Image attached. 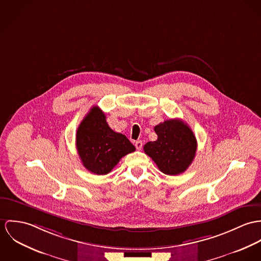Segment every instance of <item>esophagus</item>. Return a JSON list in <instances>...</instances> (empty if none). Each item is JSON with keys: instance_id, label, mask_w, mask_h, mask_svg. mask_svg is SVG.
Masks as SVG:
<instances>
[{"instance_id": "esophagus-1", "label": "esophagus", "mask_w": 261, "mask_h": 261, "mask_svg": "<svg viewBox=\"0 0 261 261\" xmlns=\"http://www.w3.org/2000/svg\"><path fill=\"white\" fill-rule=\"evenodd\" d=\"M142 145H143V143H142V141H140V140H138V141L135 142V147H136L138 150H140V149L142 148Z\"/></svg>"}]
</instances>
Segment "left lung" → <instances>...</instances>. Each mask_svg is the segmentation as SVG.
I'll list each match as a JSON object with an SVG mask.
<instances>
[{
    "mask_svg": "<svg viewBox=\"0 0 261 261\" xmlns=\"http://www.w3.org/2000/svg\"><path fill=\"white\" fill-rule=\"evenodd\" d=\"M156 141L144 145V152L159 170L167 175L183 173L192 163L197 149L196 138L182 120L170 119L154 127Z\"/></svg>",
    "mask_w": 261,
    "mask_h": 261,
    "instance_id": "1",
    "label": "left lung"
}]
</instances>
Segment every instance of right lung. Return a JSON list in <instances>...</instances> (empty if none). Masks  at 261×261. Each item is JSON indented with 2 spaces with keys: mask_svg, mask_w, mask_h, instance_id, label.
<instances>
[{
  "mask_svg": "<svg viewBox=\"0 0 261 261\" xmlns=\"http://www.w3.org/2000/svg\"><path fill=\"white\" fill-rule=\"evenodd\" d=\"M76 147L84 167L97 175L111 172L122 157L136 150L125 135L109 127L105 114L96 106L78 127Z\"/></svg>",
  "mask_w": 261,
  "mask_h": 261,
  "instance_id": "obj_1",
  "label": "right lung"
}]
</instances>
